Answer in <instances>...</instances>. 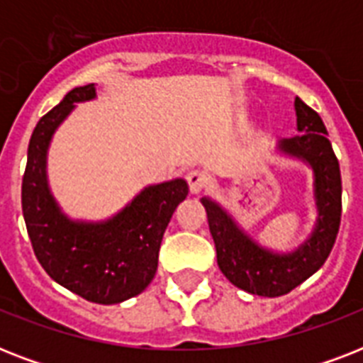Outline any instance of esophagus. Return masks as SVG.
I'll use <instances>...</instances> for the list:
<instances>
[{
    "mask_svg": "<svg viewBox=\"0 0 363 363\" xmlns=\"http://www.w3.org/2000/svg\"><path fill=\"white\" fill-rule=\"evenodd\" d=\"M186 182H188V188H190V192L199 194V192H203L205 188H207L209 179H207V175H205L203 171L194 169L186 175Z\"/></svg>",
    "mask_w": 363,
    "mask_h": 363,
    "instance_id": "obj_1",
    "label": "esophagus"
}]
</instances>
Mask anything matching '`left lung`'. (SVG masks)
Returning a JSON list of instances; mask_svg holds the SVG:
<instances>
[{
  "label": "left lung",
  "instance_id": "left-lung-1",
  "mask_svg": "<svg viewBox=\"0 0 363 363\" xmlns=\"http://www.w3.org/2000/svg\"><path fill=\"white\" fill-rule=\"evenodd\" d=\"M299 135L282 139L281 150L303 158L315 171L318 222L311 239L292 254H273L258 247L224 211L201 199L216 248V262L226 279L248 294L279 298L292 292L320 269L332 252L341 224V171L320 115L296 98Z\"/></svg>",
  "mask_w": 363,
  "mask_h": 363
}]
</instances>
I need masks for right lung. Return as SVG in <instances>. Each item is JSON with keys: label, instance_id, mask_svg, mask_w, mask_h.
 <instances>
[{"label": "right lung", "instance_id": "obj_1", "mask_svg": "<svg viewBox=\"0 0 363 363\" xmlns=\"http://www.w3.org/2000/svg\"><path fill=\"white\" fill-rule=\"evenodd\" d=\"M94 96V84L73 88L37 122L22 177V213L33 252L50 279L92 303L111 305L150 284L165 228L188 196V184L177 179L145 188L121 215L104 224L67 220L48 192L47 148L73 104Z\"/></svg>", "mask_w": 363, "mask_h": 363}]
</instances>
